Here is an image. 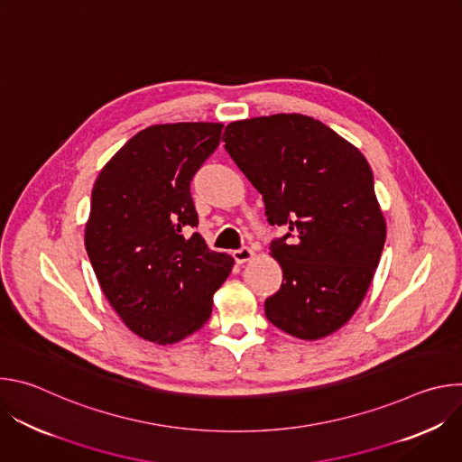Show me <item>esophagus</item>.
I'll return each mask as SVG.
<instances>
[{
    "label": "esophagus",
    "mask_w": 462,
    "mask_h": 462,
    "mask_svg": "<svg viewBox=\"0 0 462 462\" xmlns=\"http://www.w3.org/2000/svg\"><path fill=\"white\" fill-rule=\"evenodd\" d=\"M252 257H254V250L248 248V246H243V248H239V250L234 252V259H236L237 263H246V261L252 259Z\"/></svg>",
    "instance_id": "34e87169"
}]
</instances>
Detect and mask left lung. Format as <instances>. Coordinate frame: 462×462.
Returning <instances> with one entry per match:
<instances>
[{"instance_id":"left-lung-1","label":"left lung","mask_w":462,"mask_h":462,"mask_svg":"<svg viewBox=\"0 0 462 462\" xmlns=\"http://www.w3.org/2000/svg\"><path fill=\"white\" fill-rule=\"evenodd\" d=\"M225 150L261 193L283 282L265 300L282 331L318 340L347 323L362 303L385 243L373 171L337 131L298 113L237 120Z\"/></svg>"}]
</instances>
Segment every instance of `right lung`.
Segmentation results:
<instances>
[{"label": "right lung", "mask_w": 462, "mask_h": 462, "mask_svg": "<svg viewBox=\"0 0 462 462\" xmlns=\"http://www.w3.org/2000/svg\"><path fill=\"white\" fill-rule=\"evenodd\" d=\"M223 124L146 127L100 171L86 225L97 280L122 321L144 340L175 344L199 331L234 259L201 234L189 182L221 141Z\"/></svg>", "instance_id": "obj_1"}]
</instances>
